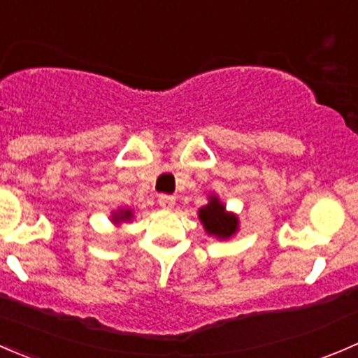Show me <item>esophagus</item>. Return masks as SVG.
Instances as JSON below:
<instances>
[{
	"instance_id": "1",
	"label": "esophagus",
	"mask_w": 358,
	"mask_h": 358,
	"mask_svg": "<svg viewBox=\"0 0 358 358\" xmlns=\"http://www.w3.org/2000/svg\"><path fill=\"white\" fill-rule=\"evenodd\" d=\"M158 205H160L164 210H171L174 208L176 198L171 196V194H160V196H158Z\"/></svg>"
}]
</instances>
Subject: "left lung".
I'll list each match as a JSON object with an SVG mask.
<instances>
[{"instance_id": "8db88e82", "label": "left lung", "mask_w": 358, "mask_h": 358, "mask_svg": "<svg viewBox=\"0 0 358 358\" xmlns=\"http://www.w3.org/2000/svg\"><path fill=\"white\" fill-rule=\"evenodd\" d=\"M200 220L203 222L206 233L222 239L233 236L238 229V219L226 213V206L217 200V196L210 198V203L200 208Z\"/></svg>"}]
</instances>
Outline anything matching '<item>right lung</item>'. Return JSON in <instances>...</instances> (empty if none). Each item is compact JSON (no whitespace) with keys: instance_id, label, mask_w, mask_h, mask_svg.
Segmentation results:
<instances>
[{"instance_id":"obj_1","label":"right lung","mask_w":358,"mask_h":358,"mask_svg":"<svg viewBox=\"0 0 358 358\" xmlns=\"http://www.w3.org/2000/svg\"><path fill=\"white\" fill-rule=\"evenodd\" d=\"M131 215H132L131 210H120L119 213H115V217H113V220H115V222H120V220L131 219Z\"/></svg>"}]
</instances>
